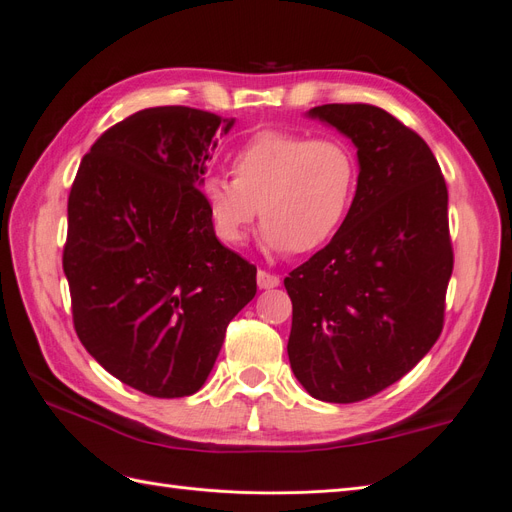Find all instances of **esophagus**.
Here are the masks:
<instances>
[{"mask_svg":"<svg viewBox=\"0 0 512 512\" xmlns=\"http://www.w3.org/2000/svg\"><path fill=\"white\" fill-rule=\"evenodd\" d=\"M256 281H258V288L260 290H271V288H277V285H279V277L271 275L267 271H258Z\"/></svg>","mask_w":512,"mask_h":512,"instance_id":"1","label":"esophagus"}]
</instances>
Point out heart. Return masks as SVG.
Returning <instances> with one entry per match:
<instances>
[{"label": "heart", "mask_w": 512, "mask_h": 512, "mask_svg": "<svg viewBox=\"0 0 512 512\" xmlns=\"http://www.w3.org/2000/svg\"><path fill=\"white\" fill-rule=\"evenodd\" d=\"M231 176H210L199 189L216 237L239 248L258 214L269 252L309 254L346 220L357 159L340 138L264 130L235 149Z\"/></svg>", "instance_id": "obj_1"}]
</instances>
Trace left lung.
<instances>
[{
	"instance_id": "left-lung-1",
	"label": "left lung",
	"mask_w": 512,
	"mask_h": 512,
	"mask_svg": "<svg viewBox=\"0 0 512 512\" xmlns=\"http://www.w3.org/2000/svg\"><path fill=\"white\" fill-rule=\"evenodd\" d=\"M306 117L353 142L359 176L332 241L283 279L288 357L311 397L355 403L403 378L443 330L447 187L426 142L380 107L321 105Z\"/></svg>"
}]
</instances>
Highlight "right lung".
Returning a JSON list of instances; mask_svg holds the SVG:
<instances>
[{
    "label": "right lung",
    "instance_id": "add662e5",
    "mask_svg": "<svg viewBox=\"0 0 512 512\" xmlns=\"http://www.w3.org/2000/svg\"><path fill=\"white\" fill-rule=\"evenodd\" d=\"M233 124L142 109L94 142L71 187L63 269L75 332L111 376L151 397L197 393L256 296V267L218 241L199 193Z\"/></svg>",
    "mask_w": 512,
    "mask_h": 512
}]
</instances>
